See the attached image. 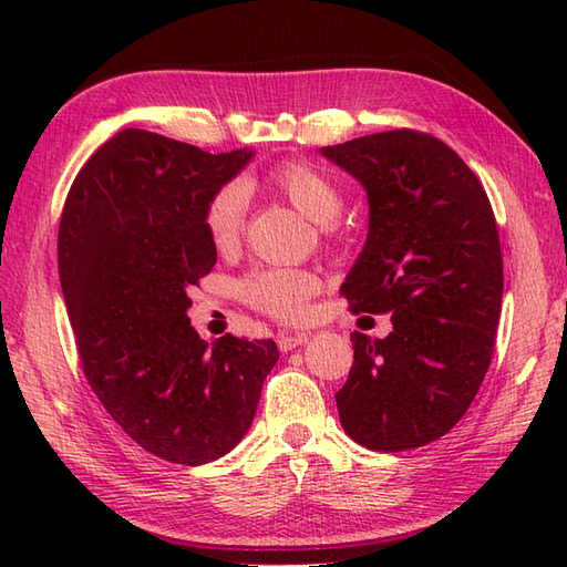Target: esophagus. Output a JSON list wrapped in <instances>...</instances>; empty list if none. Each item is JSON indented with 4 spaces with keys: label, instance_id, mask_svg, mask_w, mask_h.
Listing matches in <instances>:
<instances>
[{
    "label": "esophagus",
    "instance_id": "34e87169",
    "mask_svg": "<svg viewBox=\"0 0 567 567\" xmlns=\"http://www.w3.org/2000/svg\"><path fill=\"white\" fill-rule=\"evenodd\" d=\"M309 336H311V333H299V331H287V333H280V336H277V348H280L282 353H287V351H292V348L307 343Z\"/></svg>",
    "mask_w": 567,
    "mask_h": 567
}]
</instances>
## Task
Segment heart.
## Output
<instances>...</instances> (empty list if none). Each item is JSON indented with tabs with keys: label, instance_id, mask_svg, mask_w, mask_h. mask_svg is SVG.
<instances>
[{
	"label": "heart",
	"instance_id": "heart-1",
	"mask_svg": "<svg viewBox=\"0 0 567 567\" xmlns=\"http://www.w3.org/2000/svg\"><path fill=\"white\" fill-rule=\"evenodd\" d=\"M270 185L290 199L307 219L329 224L341 212V189L333 179L305 161H285L272 167ZM248 187L228 183L204 204V231L219 252H231L244 236L248 214ZM319 290V277L302 268H258L244 282L246 302L280 321H297L307 315L309 297Z\"/></svg>",
	"mask_w": 567,
	"mask_h": 567
}]
</instances>
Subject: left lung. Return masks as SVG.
Listing matches in <instances>:
<instances>
[{"mask_svg":"<svg viewBox=\"0 0 567 567\" xmlns=\"http://www.w3.org/2000/svg\"><path fill=\"white\" fill-rule=\"evenodd\" d=\"M368 192L365 246L341 292L392 315L388 339L351 333L336 392L348 436L409 451L449 433L485 380L502 311V250L485 187L443 141L412 128L321 148Z\"/></svg>","mask_w":567,"mask_h":567,"instance_id":"8db88e82","label":"left lung"}]
</instances>
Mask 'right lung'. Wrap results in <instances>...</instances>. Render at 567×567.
<instances>
[{
	"mask_svg": "<svg viewBox=\"0 0 567 567\" xmlns=\"http://www.w3.org/2000/svg\"><path fill=\"white\" fill-rule=\"evenodd\" d=\"M252 151L207 153L124 128L72 183L58 270L84 378L141 449L179 465L226 455L246 436L275 341L192 329L189 290L216 262L204 204Z\"/></svg>",
	"mask_w": 567,
	"mask_h": 567,
	"instance_id": "right-lung-1",
	"label": "right lung"
}]
</instances>
